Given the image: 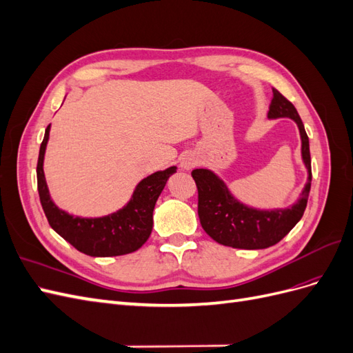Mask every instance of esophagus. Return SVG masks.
Segmentation results:
<instances>
[{
	"mask_svg": "<svg viewBox=\"0 0 353 353\" xmlns=\"http://www.w3.org/2000/svg\"><path fill=\"white\" fill-rule=\"evenodd\" d=\"M196 165H197V160L193 154H187L183 159V162H181V166H183L184 169H191V168H194Z\"/></svg>",
	"mask_w": 353,
	"mask_h": 353,
	"instance_id": "esophagus-1",
	"label": "esophagus"
}]
</instances>
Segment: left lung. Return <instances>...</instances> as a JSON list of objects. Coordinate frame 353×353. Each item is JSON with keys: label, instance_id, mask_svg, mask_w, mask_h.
<instances>
[{"label": "left lung", "instance_id": "obj_1", "mask_svg": "<svg viewBox=\"0 0 353 353\" xmlns=\"http://www.w3.org/2000/svg\"><path fill=\"white\" fill-rule=\"evenodd\" d=\"M270 117H292L297 123L302 138V156L307 168V183L302 197L294 206L285 210H254L234 199L222 181L208 169H194L191 172L197 185V212L203 230L219 244L236 249H266L283 240L303 216L311 191L312 170L309 140L303 122L294 105L284 95L272 88Z\"/></svg>", "mask_w": 353, "mask_h": 353}]
</instances>
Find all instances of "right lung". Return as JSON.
<instances>
[{"mask_svg":"<svg viewBox=\"0 0 353 353\" xmlns=\"http://www.w3.org/2000/svg\"><path fill=\"white\" fill-rule=\"evenodd\" d=\"M48 135L50 125L39 148L37 179L41 205L51 228L74 249L88 256L109 258V256L128 254L140 249L150 237L156 200L162 193L168 178L176 170L175 166L144 178L137 185L132 200L119 212L94 219L73 218L66 212L57 209L48 194L44 170H42Z\"/></svg>","mask_w":353,"mask_h":353,"instance_id":"add662e5","label":"right lung"}]
</instances>
